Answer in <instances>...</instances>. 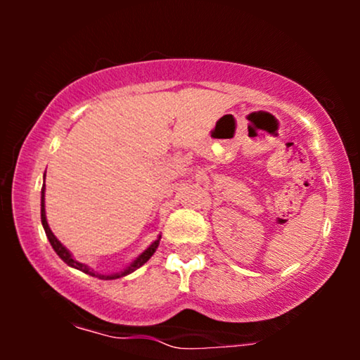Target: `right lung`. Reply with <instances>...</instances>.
I'll use <instances>...</instances> for the list:
<instances>
[{
  "mask_svg": "<svg viewBox=\"0 0 360 360\" xmlns=\"http://www.w3.org/2000/svg\"><path fill=\"white\" fill-rule=\"evenodd\" d=\"M41 219H42V226H44V229H46V234H47L49 243H51V245L53 248V250H56V252H57L58 257H60L65 264L70 265V267H75V269H78V270H82V272H85V274H88V275H91V277H98V278H101V280L121 278V277H124V275H127V274L134 272L136 269H139L141 265H144V264L147 262V260H149V259L152 257V254L155 252L157 245H159V240H160V236H159V239H157L155 243L152 244L149 249L144 250V252H142V254L139 255V257H137V259L134 260V262H132V264L129 265V267L122 270V272H120V274H112V275H101V274H95V272H93V270L88 269L86 265H83V264H80V262H77V260L73 259L72 255H70V252H68V250H67L65 248H63V245L60 244V240H58V239L56 238V236H53V233H52L51 228H49V224H47V219H46V210H44V188H42V198H41Z\"/></svg>",
  "mask_w": 360,
  "mask_h": 360,
  "instance_id": "right-lung-1",
  "label": "right lung"
}]
</instances>
